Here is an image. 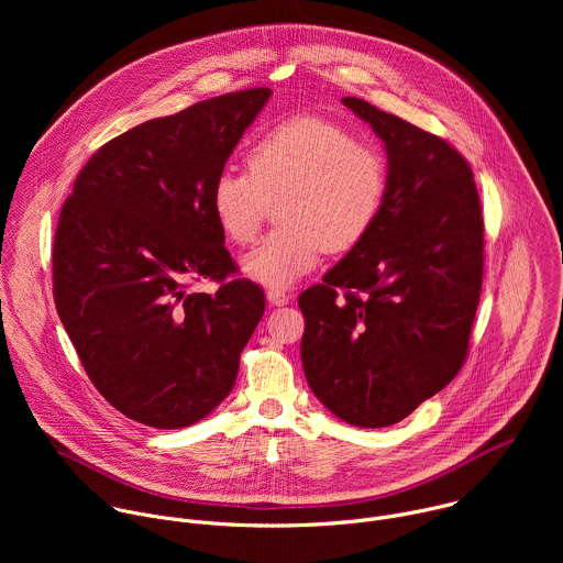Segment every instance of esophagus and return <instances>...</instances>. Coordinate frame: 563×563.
Listing matches in <instances>:
<instances>
[{"mask_svg":"<svg viewBox=\"0 0 563 563\" xmlns=\"http://www.w3.org/2000/svg\"><path fill=\"white\" fill-rule=\"evenodd\" d=\"M267 300L272 305H276V307H283V305H287L291 300V296L285 289H269L267 291Z\"/></svg>","mask_w":563,"mask_h":563,"instance_id":"1","label":"esophagus"}]
</instances>
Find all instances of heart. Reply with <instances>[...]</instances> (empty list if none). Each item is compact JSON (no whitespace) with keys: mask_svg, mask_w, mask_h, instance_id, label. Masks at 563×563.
<instances>
[{"mask_svg":"<svg viewBox=\"0 0 563 563\" xmlns=\"http://www.w3.org/2000/svg\"><path fill=\"white\" fill-rule=\"evenodd\" d=\"M247 172L213 178L209 202L222 235L250 245L278 202L276 227L243 258L252 280L285 289L323 252L354 250L374 227L387 194V159L369 142L325 118H289L247 153Z\"/></svg>","mask_w":563,"mask_h":563,"instance_id":"b5f03b06","label":"heart"}]
</instances>
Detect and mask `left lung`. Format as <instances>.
I'll use <instances>...</instances> for the list:
<instances>
[{"label": "left lung", "mask_w": 563, "mask_h": 563, "mask_svg": "<svg viewBox=\"0 0 563 563\" xmlns=\"http://www.w3.org/2000/svg\"><path fill=\"white\" fill-rule=\"evenodd\" d=\"M343 104L385 144L387 194L369 233L300 294V358L332 415L385 428L465 361L484 280V216L454 146L365 100Z\"/></svg>", "instance_id": "8db88e82"}]
</instances>
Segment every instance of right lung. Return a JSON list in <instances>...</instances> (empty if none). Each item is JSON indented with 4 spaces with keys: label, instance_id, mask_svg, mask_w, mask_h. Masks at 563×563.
Instances as JSON below:
<instances>
[{
    "label": "right lung",
    "instance_id": "obj_1",
    "mask_svg": "<svg viewBox=\"0 0 563 563\" xmlns=\"http://www.w3.org/2000/svg\"><path fill=\"white\" fill-rule=\"evenodd\" d=\"M272 89H247L113 137L79 172L53 243V296L89 378L124 417L178 430L231 391L265 311L211 213V185ZM202 277L223 285L194 292Z\"/></svg>",
    "mask_w": 563,
    "mask_h": 563
}]
</instances>
